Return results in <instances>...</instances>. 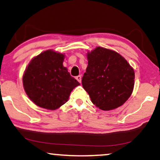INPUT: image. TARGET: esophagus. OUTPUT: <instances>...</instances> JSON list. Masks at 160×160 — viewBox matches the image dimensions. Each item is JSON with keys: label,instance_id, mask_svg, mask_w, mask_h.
<instances>
[{"label": "esophagus", "instance_id": "34e87169", "mask_svg": "<svg viewBox=\"0 0 160 160\" xmlns=\"http://www.w3.org/2000/svg\"><path fill=\"white\" fill-rule=\"evenodd\" d=\"M76 78V80H77L78 82H81V80H82V78H81V76L80 75H78V76H77V77L75 78Z\"/></svg>", "mask_w": 160, "mask_h": 160}]
</instances>
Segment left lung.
<instances>
[{
    "label": "left lung",
    "instance_id": "obj_1",
    "mask_svg": "<svg viewBox=\"0 0 160 160\" xmlns=\"http://www.w3.org/2000/svg\"><path fill=\"white\" fill-rule=\"evenodd\" d=\"M82 85L92 103L103 111L121 106L132 95L134 71L117 52L98 47L88 53Z\"/></svg>",
    "mask_w": 160,
    "mask_h": 160
}]
</instances>
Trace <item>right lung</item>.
Returning <instances> with one entry per match:
<instances>
[{
    "instance_id": "add662e5",
    "label": "right lung",
    "mask_w": 160,
    "mask_h": 160,
    "mask_svg": "<svg viewBox=\"0 0 160 160\" xmlns=\"http://www.w3.org/2000/svg\"><path fill=\"white\" fill-rule=\"evenodd\" d=\"M65 55L47 50L31 61L23 76L28 98L42 108L55 110L69 98L72 90L80 85L63 66Z\"/></svg>"
}]
</instances>
